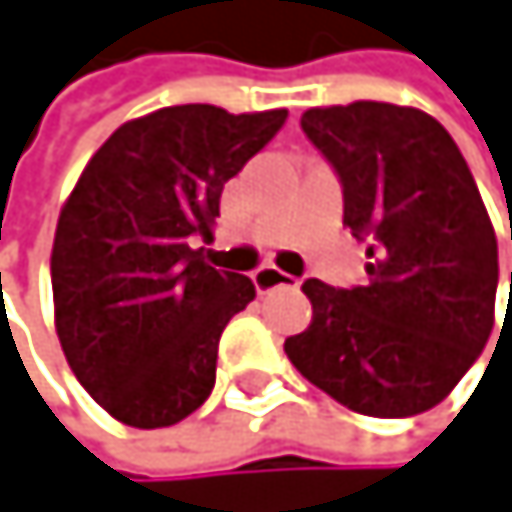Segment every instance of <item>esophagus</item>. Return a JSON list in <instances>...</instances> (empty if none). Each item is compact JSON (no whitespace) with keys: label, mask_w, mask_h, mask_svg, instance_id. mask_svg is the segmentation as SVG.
Returning <instances> with one entry per match:
<instances>
[{"label":"esophagus","mask_w":512,"mask_h":512,"mask_svg":"<svg viewBox=\"0 0 512 512\" xmlns=\"http://www.w3.org/2000/svg\"><path fill=\"white\" fill-rule=\"evenodd\" d=\"M251 282L254 288H258L261 294L264 291H273V288H282V285H298V279H294L291 273H282L279 267H261L251 273Z\"/></svg>","instance_id":"obj_1"}]
</instances>
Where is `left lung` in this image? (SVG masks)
<instances>
[{"mask_svg": "<svg viewBox=\"0 0 512 512\" xmlns=\"http://www.w3.org/2000/svg\"><path fill=\"white\" fill-rule=\"evenodd\" d=\"M301 128L338 171L344 224L368 239V279H307L313 319L285 353L359 415H421L455 390L495 325L498 239L476 181L451 134L415 107H313Z\"/></svg>", "mask_w": 512, "mask_h": 512, "instance_id": "obj_1", "label": "left lung"}]
</instances>
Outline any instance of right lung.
Wrapping results in <instances>:
<instances>
[{
	"label": "right lung",
	"mask_w": 512,
	"mask_h": 512,
	"mask_svg": "<svg viewBox=\"0 0 512 512\" xmlns=\"http://www.w3.org/2000/svg\"><path fill=\"white\" fill-rule=\"evenodd\" d=\"M288 110L162 107L97 150L54 230V328L79 384L128 427L184 421L208 399L227 322L254 301L248 276L214 270L221 193Z\"/></svg>",
	"instance_id": "right-lung-1"
}]
</instances>
